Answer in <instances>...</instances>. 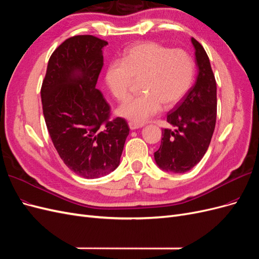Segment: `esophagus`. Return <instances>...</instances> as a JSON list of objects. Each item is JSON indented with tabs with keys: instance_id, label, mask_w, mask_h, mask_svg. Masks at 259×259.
I'll use <instances>...</instances> for the list:
<instances>
[{
	"instance_id": "esophagus-1",
	"label": "esophagus",
	"mask_w": 259,
	"mask_h": 259,
	"mask_svg": "<svg viewBox=\"0 0 259 259\" xmlns=\"http://www.w3.org/2000/svg\"><path fill=\"white\" fill-rule=\"evenodd\" d=\"M142 127H144L143 123H137V122H133V121H130L129 122V128L131 130H136V129H140Z\"/></svg>"
}]
</instances>
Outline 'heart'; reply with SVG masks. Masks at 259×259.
I'll return each instance as SVG.
<instances>
[{
  "label": "heart",
  "instance_id": "heart-1",
  "mask_svg": "<svg viewBox=\"0 0 259 259\" xmlns=\"http://www.w3.org/2000/svg\"><path fill=\"white\" fill-rule=\"evenodd\" d=\"M195 77V63L186 52L155 41L129 47L122 60H114L105 71V84L117 100L128 96L133 78H140L142 93L129 98L117 110L121 117L143 123L160 112L162 103L171 107L189 91Z\"/></svg>",
  "mask_w": 259,
  "mask_h": 259
}]
</instances>
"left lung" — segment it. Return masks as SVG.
Here are the masks:
<instances>
[{
	"instance_id": "1",
	"label": "left lung",
	"mask_w": 259,
	"mask_h": 259,
	"mask_svg": "<svg viewBox=\"0 0 259 259\" xmlns=\"http://www.w3.org/2000/svg\"><path fill=\"white\" fill-rule=\"evenodd\" d=\"M198 75L195 85L173 110L166 121L174 130L163 129L159 149L154 157L160 169L172 173L191 170L202 159L216 122V81L202 45L191 37Z\"/></svg>"
}]
</instances>
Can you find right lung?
Listing matches in <instances>:
<instances>
[{"label": "right lung", "instance_id": "obj_1", "mask_svg": "<svg viewBox=\"0 0 259 259\" xmlns=\"http://www.w3.org/2000/svg\"><path fill=\"white\" fill-rule=\"evenodd\" d=\"M106 45L93 35L65 39L49 58L40 89L54 146L66 166L85 179L117 168L130 130L123 118L110 120V105L96 88Z\"/></svg>", "mask_w": 259, "mask_h": 259}]
</instances>
